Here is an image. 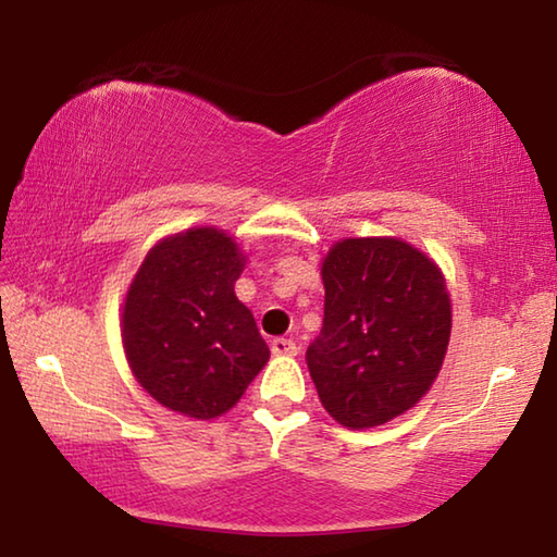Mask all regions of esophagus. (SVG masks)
<instances>
[{
	"mask_svg": "<svg viewBox=\"0 0 557 557\" xmlns=\"http://www.w3.org/2000/svg\"><path fill=\"white\" fill-rule=\"evenodd\" d=\"M270 348H272V354H275V356H295L297 354V344L289 342V338H282V336L272 338Z\"/></svg>",
	"mask_w": 557,
	"mask_h": 557,
	"instance_id": "34e87169",
	"label": "esophagus"
}]
</instances>
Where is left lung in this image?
Segmentation results:
<instances>
[{"label": "left lung", "mask_w": 557, "mask_h": 557, "mask_svg": "<svg viewBox=\"0 0 557 557\" xmlns=\"http://www.w3.org/2000/svg\"><path fill=\"white\" fill-rule=\"evenodd\" d=\"M324 324L307 348L319 400L344 428L410 410L442 369L451 307L432 260L395 238H348L324 260Z\"/></svg>", "instance_id": "left-lung-1"}]
</instances>
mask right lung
Listing matches in <instances>:
<instances>
[{
    "label": "right lung",
    "instance_id": "obj_1",
    "mask_svg": "<svg viewBox=\"0 0 557 557\" xmlns=\"http://www.w3.org/2000/svg\"><path fill=\"white\" fill-rule=\"evenodd\" d=\"M245 258L228 235L191 228L149 250L122 309L135 379L169 410L211 420L231 410L270 348L233 292Z\"/></svg>",
    "mask_w": 557,
    "mask_h": 557
}]
</instances>
